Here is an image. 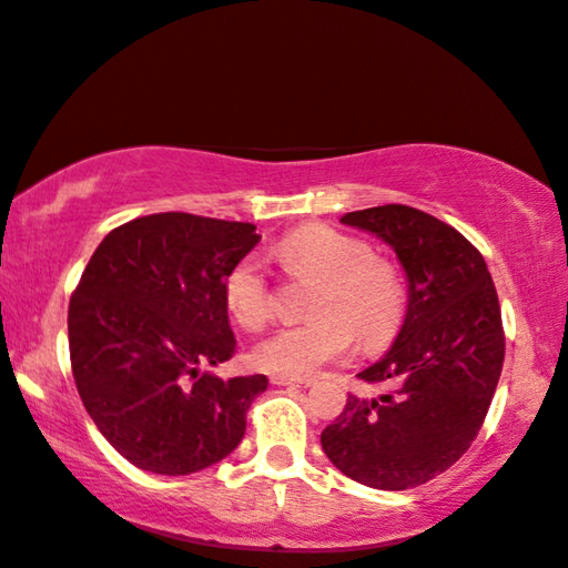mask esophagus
<instances>
[{
  "mask_svg": "<svg viewBox=\"0 0 568 568\" xmlns=\"http://www.w3.org/2000/svg\"><path fill=\"white\" fill-rule=\"evenodd\" d=\"M274 386H311L313 379H294V376H280V374H272L270 379Z\"/></svg>",
  "mask_w": 568,
  "mask_h": 568,
  "instance_id": "1",
  "label": "esophagus"
}]
</instances>
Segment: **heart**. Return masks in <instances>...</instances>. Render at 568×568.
Returning <instances> with one entry per match:
<instances>
[{"label":"heart","instance_id":"1","mask_svg":"<svg viewBox=\"0 0 568 568\" xmlns=\"http://www.w3.org/2000/svg\"><path fill=\"white\" fill-rule=\"evenodd\" d=\"M294 280H316L308 301L311 321L284 327L252 352L260 369L294 376L318 374L355 349H376L396 337L406 316V286L388 260L369 243L323 223L286 233L272 250ZM223 304L243 331H262L272 318V294L255 260L235 262L223 280Z\"/></svg>","mask_w":568,"mask_h":568}]
</instances>
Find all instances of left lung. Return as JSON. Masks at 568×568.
<instances>
[{
    "label": "left lung",
    "instance_id": "left-lung-1",
    "mask_svg": "<svg viewBox=\"0 0 568 568\" xmlns=\"http://www.w3.org/2000/svg\"><path fill=\"white\" fill-rule=\"evenodd\" d=\"M339 221L396 252L408 306L390 349L357 374L394 390L349 394L321 445L352 481L406 490L447 471L481 430L506 357L498 294L481 252L430 213L386 204Z\"/></svg>",
    "mask_w": 568,
    "mask_h": 568
}]
</instances>
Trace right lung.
<instances>
[{"mask_svg":"<svg viewBox=\"0 0 568 568\" xmlns=\"http://www.w3.org/2000/svg\"><path fill=\"white\" fill-rule=\"evenodd\" d=\"M260 243L252 223L153 213L113 229L68 311L87 413L138 469L184 476L225 459L267 376L219 379L235 352L223 280Z\"/></svg>","mask_w":568,"mask_h":568,"instance_id":"right-lung-1","label":"right lung"}]
</instances>
